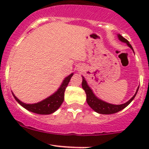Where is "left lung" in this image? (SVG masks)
<instances>
[{
    "label": "left lung",
    "instance_id": "left-lung-1",
    "mask_svg": "<svg viewBox=\"0 0 149 149\" xmlns=\"http://www.w3.org/2000/svg\"><path fill=\"white\" fill-rule=\"evenodd\" d=\"M118 38H119V40H120L121 42H125L126 44L133 50L131 45L129 43V42L127 41L126 39H125L124 37H122L120 34H118ZM82 88H84L86 94V102L91 109H94V110L95 111V112H97V113L103 114V115H109V114L116 113V112H119V111H120L122 109H124V108H125L129 104L133 101V99L135 98L138 91H139V87L138 88V89L136 90V94H134V96H133L128 102H125V104H123L119 105L112 104L107 103L106 102H104L102 100L97 98V97L94 94V93H93L91 88L88 86V84L86 83V81L85 80V79H84V77L83 81H82Z\"/></svg>",
    "mask_w": 149,
    "mask_h": 149
}]
</instances>
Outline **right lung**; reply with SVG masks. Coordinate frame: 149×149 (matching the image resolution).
I'll return each mask as SVG.
<instances>
[{
  "instance_id": "obj_1",
  "label": "right lung",
  "mask_w": 149,
  "mask_h": 149,
  "mask_svg": "<svg viewBox=\"0 0 149 149\" xmlns=\"http://www.w3.org/2000/svg\"><path fill=\"white\" fill-rule=\"evenodd\" d=\"M73 75V73H71L64 79L61 87L58 88L56 92L54 93L50 97H47L45 100H42L38 103L25 104L21 102L18 98H16V96L13 94V97L18 102V103H19V104L22 105L23 107H24L25 109L30 111V112L40 114V115L52 114L54 112H55L63 102L64 93H65V88L68 86V84Z\"/></svg>"
}]
</instances>
